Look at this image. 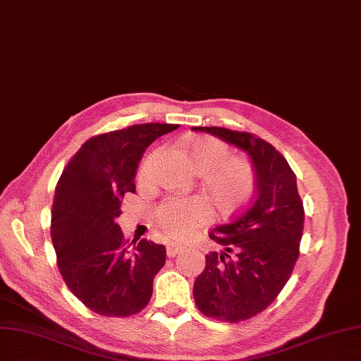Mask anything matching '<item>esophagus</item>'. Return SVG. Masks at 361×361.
Listing matches in <instances>:
<instances>
[{
	"label": "esophagus",
	"instance_id": "34e87169",
	"mask_svg": "<svg viewBox=\"0 0 361 361\" xmlns=\"http://www.w3.org/2000/svg\"><path fill=\"white\" fill-rule=\"evenodd\" d=\"M179 252H182V247H180V246H176V244H167L166 253H167L169 257H175Z\"/></svg>",
	"mask_w": 361,
	"mask_h": 361
}]
</instances>
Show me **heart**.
I'll return each instance as SVG.
<instances>
[{"mask_svg":"<svg viewBox=\"0 0 361 361\" xmlns=\"http://www.w3.org/2000/svg\"><path fill=\"white\" fill-rule=\"evenodd\" d=\"M185 149L190 164L198 175H206V190L213 203L222 210L238 204L252 183L250 166L243 160H228L231 152L225 142L212 136L186 137ZM143 166L140 175L145 176ZM209 218V209L200 200L170 201L160 212V224L173 238H185Z\"/></svg>","mask_w":361,"mask_h":361,"instance_id":"heart-1","label":"heart"}]
</instances>
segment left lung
<instances>
[{
  "instance_id": "obj_1",
  "label": "left lung",
  "mask_w": 361,
  "mask_h": 361,
  "mask_svg": "<svg viewBox=\"0 0 361 361\" xmlns=\"http://www.w3.org/2000/svg\"><path fill=\"white\" fill-rule=\"evenodd\" d=\"M219 137L250 158L256 195L209 237L222 247L206 256L194 283L198 310L210 319L238 323L264 311L289 280L304 233V204L296 176L271 143L224 127H192Z\"/></svg>"
}]
</instances>
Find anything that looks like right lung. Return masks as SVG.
<instances>
[{"instance_id": "right-lung-1", "label": "right lung", "mask_w": 361, "mask_h": 361, "mask_svg": "<svg viewBox=\"0 0 361 361\" xmlns=\"http://www.w3.org/2000/svg\"><path fill=\"white\" fill-rule=\"evenodd\" d=\"M178 124L130 126L89 139L56 185L51 240L62 277L82 304L106 317L142 311L152 296L166 247L147 238L128 249L117 219L143 152Z\"/></svg>"}]
</instances>
